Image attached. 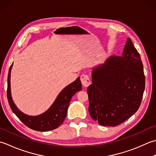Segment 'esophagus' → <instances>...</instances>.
Returning a JSON list of instances; mask_svg holds the SVG:
<instances>
[{"instance_id": "34e87169", "label": "esophagus", "mask_w": 156, "mask_h": 156, "mask_svg": "<svg viewBox=\"0 0 156 156\" xmlns=\"http://www.w3.org/2000/svg\"><path fill=\"white\" fill-rule=\"evenodd\" d=\"M81 81L83 85H84L85 87H87L91 84V80L87 74H83L81 75Z\"/></svg>"}]
</instances>
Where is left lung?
Here are the masks:
<instances>
[{
	"label": "left lung",
	"mask_w": 156,
	"mask_h": 156,
	"mask_svg": "<svg viewBox=\"0 0 156 156\" xmlns=\"http://www.w3.org/2000/svg\"><path fill=\"white\" fill-rule=\"evenodd\" d=\"M145 85L140 55L128 39L122 56H112L93 70L87 90L91 118L102 126L124 122L139 109Z\"/></svg>",
	"instance_id": "1"
}]
</instances>
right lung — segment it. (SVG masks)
<instances>
[{"label": "right lung", "mask_w": 156, "mask_h": 156, "mask_svg": "<svg viewBox=\"0 0 156 156\" xmlns=\"http://www.w3.org/2000/svg\"><path fill=\"white\" fill-rule=\"evenodd\" d=\"M12 66V64L11 65L9 71L7 94L9 106L12 112L25 126L35 131L44 132L52 131L58 128L66 118L72 97L77 91L82 90L80 79L78 77L77 80L66 86L60 92L52 106L46 112L37 116H30L19 110L12 100L10 88V75Z\"/></svg>", "instance_id": "obj_1"}]
</instances>
